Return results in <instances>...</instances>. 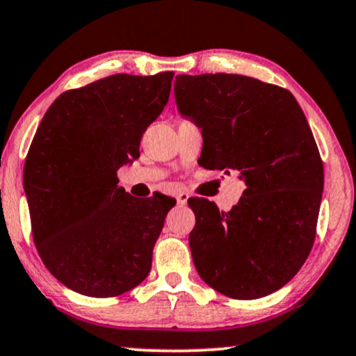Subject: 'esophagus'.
<instances>
[{
	"label": "esophagus",
	"mask_w": 356,
	"mask_h": 356,
	"mask_svg": "<svg viewBox=\"0 0 356 356\" xmlns=\"http://www.w3.org/2000/svg\"><path fill=\"white\" fill-rule=\"evenodd\" d=\"M188 200V193L187 192H179L177 193V204L179 205H186Z\"/></svg>",
	"instance_id": "1"
}]
</instances>
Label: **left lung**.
Instances as JSON below:
<instances>
[{"mask_svg": "<svg viewBox=\"0 0 356 356\" xmlns=\"http://www.w3.org/2000/svg\"><path fill=\"white\" fill-rule=\"evenodd\" d=\"M175 103L204 138V165L241 174L230 211L192 199L199 276L232 299H259L298 274L316 240L323 164L289 90L236 74L177 75Z\"/></svg>", "mask_w": 356, "mask_h": 356, "instance_id": "1", "label": "left lung"}]
</instances>
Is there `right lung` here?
<instances>
[{"label":"right lung","instance_id":"1","mask_svg":"<svg viewBox=\"0 0 356 356\" xmlns=\"http://www.w3.org/2000/svg\"><path fill=\"white\" fill-rule=\"evenodd\" d=\"M174 72L116 74L64 92L40 121L24 163L35 248L62 284L113 298L145 281L175 200L124 192L116 170L139 157L168 105Z\"/></svg>","mask_w":356,"mask_h":356}]
</instances>
